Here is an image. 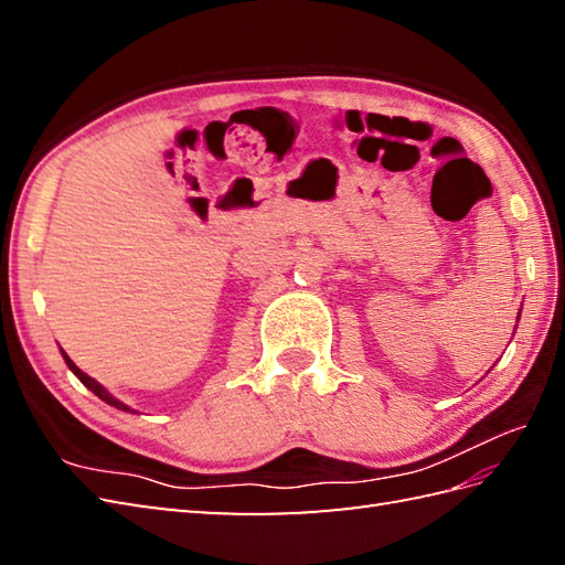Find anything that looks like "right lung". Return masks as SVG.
<instances>
[{"mask_svg": "<svg viewBox=\"0 0 565 565\" xmlns=\"http://www.w3.org/2000/svg\"><path fill=\"white\" fill-rule=\"evenodd\" d=\"M63 356H65V364H67V366L72 369V374H75V376H77V379H79V381L84 383V386H87V388H89V391H92L94 395H99V398H102L104 403H109V405L118 407V411H126V413L130 411V407H128V405H124L121 401H116L111 393H106V391H104V388L99 386V383H97V381H94V379H89L87 374H84V371H79V369L75 366V362H72V359H70V356H67L65 352H63ZM130 413H134V411H130Z\"/></svg>", "mask_w": 565, "mask_h": 565, "instance_id": "obj_1", "label": "right lung"}]
</instances>
